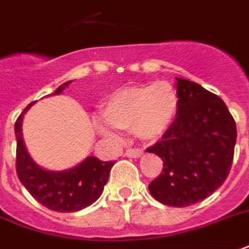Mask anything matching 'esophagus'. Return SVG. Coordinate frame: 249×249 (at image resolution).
Wrapping results in <instances>:
<instances>
[{
	"label": "esophagus",
	"instance_id": "esophagus-1",
	"mask_svg": "<svg viewBox=\"0 0 249 249\" xmlns=\"http://www.w3.org/2000/svg\"><path fill=\"white\" fill-rule=\"evenodd\" d=\"M127 158H140L142 155H143V151L140 148H128L126 149V152H124Z\"/></svg>",
	"mask_w": 249,
	"mask_h": 249
}]
</instances>
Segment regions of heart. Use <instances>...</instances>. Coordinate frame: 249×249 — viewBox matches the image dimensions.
<instances>
[{
    "label": "heart",
    "mask_w": 249,
    "mask_h": 249,
    "mask_svg": "<svg viewBox=\"0 0 249 249\" xmlns=\"http://www.w3.org/2000/svg\"><path fill=\"white\" fill-rule=\"evenodd\" d=\"M177 111V94L167 81L152 85H135L114 91L102 107V118L118 130H131L139 139L153 142L171 127ZM104 135L111 132L104 123H97Z\"/></svg>",
    "instance_id": "b5f03b06"
}]
</instances>
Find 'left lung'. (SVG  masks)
Masks as SVG:
<instances>
[{
  "mask_svg": "<svg viewBox=\"0 0 249 249\" xmlns=\"http://www.w3.org/2000/svg\"><path fill=\"white\" fill-rule=\"evenodd\" d=\"M177 113L168 131L147 152L162 159V172L148 185L155 199L185 207L211 196L230 173L236 126L220 97L177 77Z\"/></svg>",
  "mask_w": 249,
  "mask_h": 249,
  "instance_id": "obj_1",
  "label": "left lung"
}]
</instances>
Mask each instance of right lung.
<instances>
[{"label": "right lung", "instance_id": "obj_1", "mask_svg": "<svg viewBox=\"0 0 249 249\" xmlns=\"http://www.w3.org/2000/svg\"><path fill=\"white\" fill-rule=\"evenodd\" d=\"M71 82H64L52 94L61 93ZM33 104L20 113L14 126L18 178L29 193L50 210L74 213L90 206L104 192V186L107 182L109 173L115 161H101L96 156H89L78 165L67 171L53 172L39 167L30 158L22 138L23 115Z\"/></svg>", "mask_w": 249, "mask_h": 249}]
</instances>
